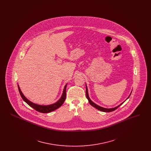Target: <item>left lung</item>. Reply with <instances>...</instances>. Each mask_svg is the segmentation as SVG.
<instances>
[{
    "label": "left lung",
    "instance_id": "8db88e82",
    "mask_svg": "<svg viewBox=\"0 0 151 151\" xmlns=\"http://www.w3.org/2000/svg\"><path fill=\"white\" fill-rule=\"evenodd\" d=\"M86 98H87V99L88 100V101H89V104L92 106H93L94 108H96V109H98L99 110H100L101 111H104V112H111V111H114V110H116L117 108H118V107H119L121 105H122L123 104V102H124V101L126 100L127 99H128L129 98V96H130V95H131V93L129 94V96L127 97V99L126 100L124 101L123 102H122L121 103L120 105H119L118 106H116L115 108H109V109H108V108H103V107H101L100 106H99V105H97V104H96L95 103H94L91 100V99H90V98H89V95H88V88H87V86H86Z\"/></svg>",
    "mask_w": 151,
    "mask_h": 151
}]
</instances>
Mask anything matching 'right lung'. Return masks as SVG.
<instances>
[{
	"label": "right lung",
	"mask_w": 151,
	"mask_h": 151,
	"mask_svg": "<svg viewBox=\"0 0 151 151\" xmlns=\"http://www.w3.org/2000/svg\"><path fill=\"white\" fill-rule=\"evenodd\" d=\"M17 85H18L19 93L20 94V96H21L22 99H23V100L28 105H29L30 107L33 108L34 109L36 110V111H39L40 113H50L52 111H54L55 110L60 107L62 105V104L64 103L65 100V97H66V92H65L66 91L65 90H66V86H67V84H65V86L64 87L63 93H62L60 99L55 103L51 104V105H41L36 104L31 102L30 101H29L28 99H27L25 97V96L22 93V91H21L20 86L18 84H17Z\"/></svg>",
	"instance_id": "1"
}]
</instances>
